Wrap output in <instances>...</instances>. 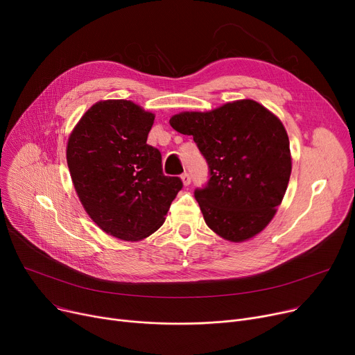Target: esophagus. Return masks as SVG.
Listing matches in <instances>:
<instances>
[{
	"mask_svg": "<svg viewBox=\"0 0 355 355\" xmlns=\"http://www.w3.org/2000/svg\"><path fill=\"white\" fill-rule=\"evenodd\" d=\"M181 181H182V184H184V185H190V182H191V177H190V174H189V173H184V174H181Z\"/></svg>",
	"mask_w": 355,
	"mask_h": 355,
	"instance_id": "1",
	"label": "esophagus"
}]
</instances>
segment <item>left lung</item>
Listing matches in <instances>:
<instances>
[{
	"label": "left lung",
	"mask_w": 355,
	"mask_h": 355,
	"mask_svg": "<svg viewBox=\"0 0 355 355\" xmlns=\"http://www.w3.org/2000/svg\"><path fill=\"white\" fill-rule=\"evenodd\" d=\"M170 125L193 135L209 164L210 180L194 191L207 226L236 243L262 232L282 202L292 171L281 119L241 99L210 112H181Z\"/></svg>",
	"instance_id": "8db88e82"
}]
</instances>
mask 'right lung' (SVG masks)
<instances>
[{
  "instance_id": "obj_1",
  "label": "right lung",
  "mask_w": 355,
  "mask_h": 355,
  "mask_svg": "<svg viewBox=\"0 0 355 355\" xmlns=\"http://www.w3.org/2000/svg\"><path fill=\"white\" fill-rule=\"evenodd\" d=\"M155 115L130 101L87 109L67 141L70 177L89 217L107 234L138 241L157 232L182 181L162 174L146 138Z\"/></svg>"
}]
</instances>
